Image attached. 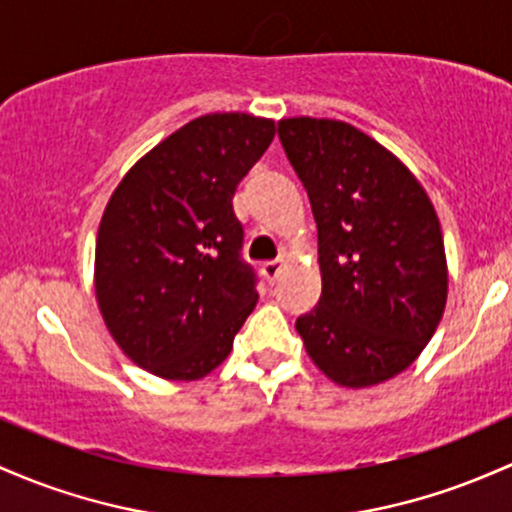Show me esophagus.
<instances>
[{
    "mask_svg": "<svg viewBox=\"0 0 512 512\" xmlns=\"http://www.w3.org/2000/svg\"><path fill=\"white\" fill-rule=\"evenodd\" d=\"M279 272H282V262H265V265H262V274H265V279L269 284L277 282Z\"/></svg>",
    "mask_w": 512,
    "mask_h": 512,
    "instance_id": "obj_1",
    "label": "esophagus"
}]
</instances>
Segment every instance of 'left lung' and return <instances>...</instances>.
<instances>
[{
	"label": "left lung",
	"mask_w": 512,
	"mask_h": 512,
	"mask_svg": "<svg viewBox=\"0 0 512 512\" xmlns=\"http://www.w3.org/2000/svg\"><path fill=\"white\" fill-rule=\"evenodd\" d=\"M277 131L318 226L323 294L296 318L306 352L342 386L391 379L445 311L437 213L406 165L350 123L299 116Z\"/></svg>",
	"instance_id": "8db88e82"
}]
</instances>
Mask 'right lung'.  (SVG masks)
<instances>
[{"label": "right lung", "instance_id": "right-lung-1", "mask_svg": "<svg viewBox=\"0 0 512 512\" xmlns=\"http://www.w3.org/2000/svg\"><path fill=\"white\" fill-rule=\"evenodd\" d=\"M274 121L209 114L131 167L106 204L94 286L106 328L138 367L201 379L228 357L257 303L233 194Z\"/></svg>", "mask_w": 512, "mask_h": 512}]
</instances>
